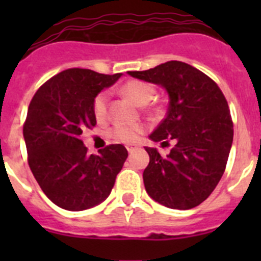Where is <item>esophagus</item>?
<instances>
[{
	"instance_id": "34e87169",
	"label": "esophagus",
	"mask_w": 261,
	"mask_h": 261,
	"mask_svg": "<svg viewBox=\"0 0 261 261\" xmlns=\"http://www.w3.org/2000/svg\"><path fill=\"white\" fill-rule=\"evenodd\" d=\"M126 150H128L129 153H132V151L136 150V146H132V145H128V146H126Z\"/></svg>"
}]
</instances>
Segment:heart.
<instances>
[{
  "label": "heart",
  "instance_id": "b5f03b06",
  "mask_svg": "<svg viewBox=\"0 0 261 261\" xmlns=\"http://www.w3.org/2000/svg\"><path fill=\"white\" fill-rule=\"evenodd\" d=\"M120 93L124 96L129 98L130 100L136 103L137 106H146L150 102L154 96V89L146 82L142 81H130L126 82L125 85L121 86ZM94 115H95L96 120L103 121L107 117L108 112V94L100 93L96 95L95 100L93 105ZM144 128L141 125H126V124H117L114 128L111 129V137L115 138L116 141L130 142L137 141L140 135L142 133Z\"/></svg>",
  "mask_w": 261,
  "mask_h": 261
}]
</instances>
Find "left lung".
Listing matches in <instances>:
<instances>
[{
	"label": "left lung",
	"instance_id": "left-lung-1",
	"mask_svg": "<svg viewBox=\"0 0 261 261\" xmlns=\"http://www.w3.org/2000/svg\"><path fill=\"white\" fill-rule=\"evenodd\" d=\"M128 74L163 87L168 95L166 117L149 138L175 145L166 156L145 146L150 156L142 175L145 190L167 208H195L221 180L231 149L234 130L225 96L213 80L181 61Z\"/></svg>",
	"mask_w": 261,
	"mask_h": 261
}]
</instances>
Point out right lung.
<instances>
[{
    "label": "right lung",
    "instance_id": "add662e5",
    "mask_svg": "<svg viewBox=\"0 0 261 261\" xmlns=\"http://www.w3.org/2000/svg\"><path fill=\"white\" fill-rule=\"evenodd\" d=\"M68 69L48 80L32 98L23 126L29 165L41 191L57 206L80 212L105 201L128 151L110 145L87 154L82 130L96 124L93 105L121 77Z\"/></svg>",
    "mask_w": 261,
    "mask_h": 261
}]
</instances>
